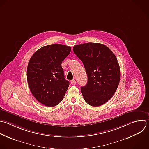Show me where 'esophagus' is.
Returning <instances> with one entry per match:
<instances>
[{"instance_id": "34e87169", "label": "esophagus", "mask_w": 149, "mask_h": 149, "mask_svg": "<svg viewBox=\"0 0 149 149\" xmlns=\"http://www.w3.org/2000/svg\"><path fill=\"white\" fill-rule=\"evenodd\" d=\"M70 83H71L72 85H74V84H76V81L74 80H71Z\"/></svg>"}]
</instances>
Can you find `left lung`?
Wrapping results in <instances>:
<instances>
[{"instance_id":"1","label":"left lung","mask_w":149,"mask_h":149,"mask_svg":"<svg viewBox=\"0 0 149 149\" xmlns=\"http://www.w3.org/2000/svg\"><path fill=\"white\" fill-rule=\"evenodd\" d=\"M74 54L82 61L88 81L81 87L85 101L93 107L106 103L115 94L120 81L117 59L106 45L87 43L74 45Z\"/></svg>"}]
</instances>
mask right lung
I'll return each instance as SVG.
<instances>
[{
  "label": "right lung",
  "mask_w": 149,
  "mask_h": 149,
  "mask_svg": "<svg viewBox=\"0 0 149 149\" xmlns=\"http://www.w3.org/2000/svg\"><path fill=\"white\" fill-rule=\"evenodd\" d=\"M71 47L52 44L40 48L30 58L27 66V82L34 97L42 104L54 107L63 99L69 86L65 79L62 61Z\"/></svg>",
  "instance_id": "add662e5"
}]
</instances>
